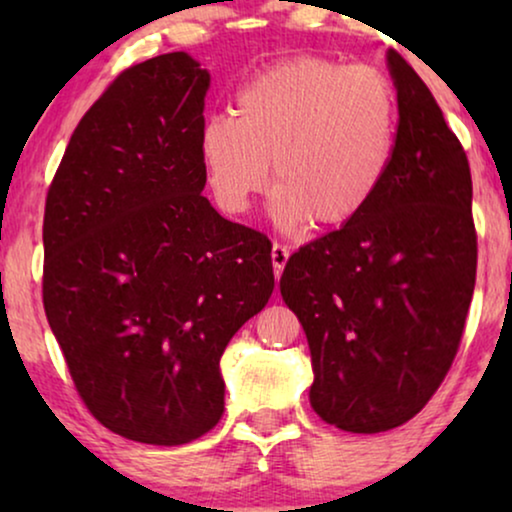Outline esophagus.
I'll list each match as a JSON object with an SVG mask.
<instances>
[{"label":"esophagus","instance_id":"obj_1","mask_svg":"<svg viewBox=\"0 0 512 512\" xmlns=\"http://www.w3.org/2000/svg\"><path fill=\"white\" fill-rule=\"evenodd\" d=\"M270 258H272V268H275V275L279 277V275H282L286 261H289V249L275 242V244H272V254H270Z\"/></svg>","mask_w":512,"mask_h":512}]
</instances>
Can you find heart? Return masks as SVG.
Wrapping results in <instances>:
<instances>
[{"label":"heart","mask_w":512,"mask_h":512,"mask_svg":"<svg viewBox=\"0 0 512 512\" xmlns=\"http://www.w3.org/2000/svg\"><path fill=\"white\" fill-rule=\"evenodd\" d=\"M398 102L375 67L286 60L235 95V116H209L198 151L214 200L244 214L268 186L279 226H340L370 205L396 153Z\"/></svg>","instance_id":"obj_1"}]
</instances>
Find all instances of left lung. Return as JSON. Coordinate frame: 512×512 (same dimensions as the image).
<instances>
[{
  "instance_id": "8db88e82",
  "label": "left lung",
  "mask_w": 512,
  "mask_h": 512,
  "mask_svg": "<svg viewBox=\"0 0 512 512\" xmlns=\"http://www.w3.org/2000/svg\"><path fill=\"white\" fill-rule=\"evenodd\" d=\"M396 153L359 216L300 247L279 279L312 354L310 403L352 433L396 429L445 380L473 298L478 237L464 146L415 69L387 53Z\"/></svg>"
}]
</instances>
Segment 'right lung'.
<instances>
[{"instance_id":"obj_1","label":"right lung","mask_w":512,"mask_h":512,"mask_svg":"<svg viewBox=\"0 0 512 512\" xmlns=\"http://www.w3.org/2000/svg\"><path fill=\"white\" fill-rule=\"evenodd\" d=\"M207 88L184 51L125 69L46 195V319L93 417L146 445L214 429L223 349L275 289L268 237L202 195Z\"/></svg>"}]
</instances>
